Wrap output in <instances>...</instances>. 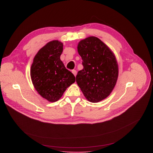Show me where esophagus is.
I'll return each instance as SVG.
<instances>
[{"instance_id":"obj_1","label":"esophagus","mask_w":153,"mask_h":153,"mask_svg":"<svg viewBox=\"0 0 153 153\" xmlns=\"http://www.w3.org/2000/svg\"><path fill=\"white\" fill-rule=\"evenodd\" d=\"M72 74H73L74 75V76L76 77V75H77V71L76 70H72Z\"/></svg>"}]
</instances>
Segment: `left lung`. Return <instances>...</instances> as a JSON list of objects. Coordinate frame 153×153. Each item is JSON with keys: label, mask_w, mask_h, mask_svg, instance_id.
<instances>
[{"label": "left lung", "mask_w": 153, "mask_h": 153, "mask_svg": "<svg viewBox=\"0 0 153 153\" xmlns=\"http://www.w3.org/2000/svg\"><path fill=\"white\" fill-rule=\"evenodd\" d=\"M77 51L83 69L77 72L76 82L87 100L97 103L114 90L118 77V65L110 48L95 36L80 41Z\"/></svg>", "instance_id": "8db88e82"}]
</instances>
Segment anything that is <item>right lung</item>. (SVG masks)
Here are the masks:
<instances>
[{
    "label": "right lung",
    "mask_w": 153,
    "mask_h": 153,
    "mask_svg": "<svg viewBox=\"0 0 153 153\" xmlns=\"http://www.w3.org/2000/svg\"><path fill=\"white\" fill-rule=\"evenodd\" d=\"M63 43L58 40L47 43L40 49L33 58L30 68L32 83L38 94L48 101L55 102L76 78L66 69L60 59Z\"/></svg>",
    "instance_id": "right-lung-1"
}]
</instances>
